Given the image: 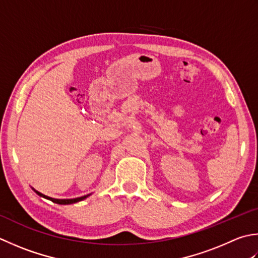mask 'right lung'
Segmentation results:
<instances>
[{
  "label": "right lung",
  "mask_w": 258,
  "mask_h": 258,
  "mask_svg": "<svg viewBox=\"0 0 258 258\" xmlns=\"http://www.w3.org/2000/svg\"><path fill=\"white\" fill-rule=\"evenodd\" d=\"M31 188H32V186H31ZM32 190H33L34 192L37 194L38 196L42 197V198L48 199V200H50V201H52V203L58 204V205H72V204L79 203V201L85 200L86 198H88V197H89L90 195H92V194H89V195H86V196H83V197H78V198H74V199H55V198H51V197H48V196H45V195H43V194H41V192H39V191H37V190L33 189V188H32Z\"/></svg>",
  "instance_id": "1"
}]
</instances>
